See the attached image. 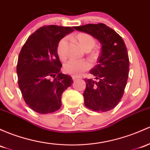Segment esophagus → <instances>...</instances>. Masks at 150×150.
<instances>
[{
	"instance_id": "34e87169",
	"label": "esophagus",
	"mask_w": 150,
	"mask_h": 150,
	"mask_svg": "<svg viewBox=\"0 0 150 150\" xmlns=\"http://www.w3.org/2000/svg\"><path fill=\"white\" fill-rule=\"evenodd\" d=\"M72 80H78L79 78H78V77H77V76H72Z\"/></svg>"
}]
</instances>
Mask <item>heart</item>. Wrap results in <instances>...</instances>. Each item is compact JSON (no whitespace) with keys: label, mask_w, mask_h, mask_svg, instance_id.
I'll return each instance as SVG.
<instances>
[{"label":"heart","mask_w":150,"mask_h":150,"mask_svg":"<svg viewBox=\"0 0 150 150\" xmlns=\"http://www.w3.org/2000/svg\"><path fill=\"white\" fill-rule=\"evenodd\" d=\"M78 44L80 47L85 51H89L93 49L95 45V38L92 35L85 33H78L75 37ZM67 44V38H63L59 41L57 47V52L60 58L64 59L65 57V48ZM92 55H96V51H93ZM90 64L87 60H70L66 62L64 65V71L66 73L73 75V76H80L84 72L90 69Z\"/></svg>","instance_id":"1"}]
</instances>
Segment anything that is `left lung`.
I'll return each mask as SVG.
<instances>
[{"mask_svg": "<svg viewBox=\"0 0 150 150\" xmlns=\"http://www.w3.org/2000/svg\"><path fill=\"white\" fill-rule=\"evenodd\" d=\"M74 28L90 34L102 45L98 64L90 71L95 80L85 79V107L95 112L110 111L122 98L129 75V56L124 40L103 23L87 24Z\"/></svg>", "mask_w": 150, "mask_h": 150, "instance_id": "obj_1", "label": "left lung"}]
</instances>
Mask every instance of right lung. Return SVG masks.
I'll list each match as a JSON object with an SVG mask.
<instances>
[{
	"mask_svg": "<svg viewBox=\"0 0 150 150\" xmlns=\"http://www.w3.org/2000/svg\"><path fill=\"white\" fill-rule=\"evenodd\" d=\"M74 31L71 27L50 25L40 28L26 40L17 64L18 86L25 103L40 114L57 111L61 95L73 80L60 72L59 41Z\"/></svg>",
	"mask_w": 150,
	"mask_h": 150,
	"instance_id": "right-lung-1",
	"label": "right lung"
}]
</instances>
